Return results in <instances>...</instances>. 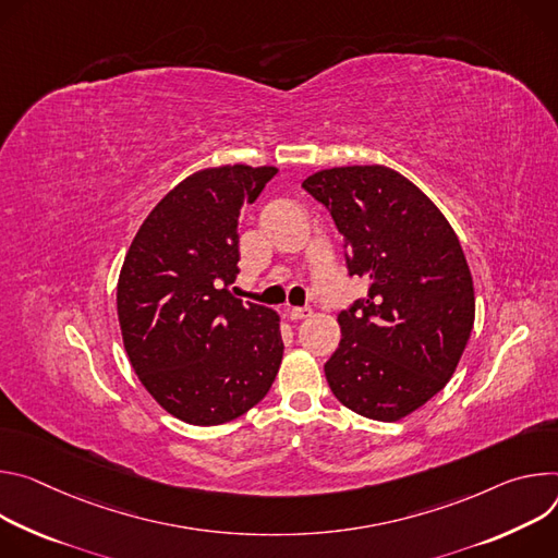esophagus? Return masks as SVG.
Returning a JSON list of instances; mask_svg holds the SVG:
<instances>
[{
	"instance_id": "34e87169",
	"label": "esophagus",
	"mask_w": 558,
	"mask_h": 558,
	"mask_svg": "<svg viewBox=\"0 0 558 558\" xmlns=\"http://www.w3.org/2000/svg\"><path fill=\"white\" fill-rule=\"evenodd\" d=\"M311 315H313L311 307H288L290 322H301V319H307Z\"/></svg>"
}]
</instances>
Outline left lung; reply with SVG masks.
I'll use <instances>...</instances> for the list:
<instances>
[{"label": "left lung", "instance_id": "1", "mask_svg": "<svg viewBox=\"0 0 558 558\" xmlns=\"http://www.w3.org/2000/svg\"><path fill=\"white\" fill-rule=\"evenodd\" d=\"M301 185L343 234L348 272L369 279L367 296L337 317L328 386L361 416L399 421L446 388L468 345L474 286L461 243L392 168H328Z\"/></svg>", "mask_w": 558, "mask_h": 558}]
</instances>
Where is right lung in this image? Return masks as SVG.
I'll use <instances>...</instances> for the list:
<instances>
[{"instance_id":"1","label":"right lung","mask_w":558,"mask_h":558,"mask_svg":"<svg viewBox=\"0 0 558 558\" xmlns=\"http://www.w3.org/2000/svg\"><path fill=\"white\" fill-rule=\"evenodd\" d=\"M275 174V166L234 163L185 177L153 208L123 259V348L153 399L185 423L245 414L279 373V315L228 290L239 275L241 208Z\"/></svg>"}]
</instances>
